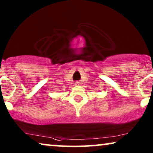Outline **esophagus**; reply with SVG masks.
I'll return each mask as SVG.
<instances>
[{"instance_id":"34e87169","label":"esophagus","mask_w":153,"mask_h":153,"mask_svg":"<svg viewBox=\"0 0 153 153\" xmlns=\"http://www.w3.org/2000/svg\"><path fill=\"white\" fill-rule=\"evenodd\" d=\"M79 85V82L75 83V85Z\"/></svg>"}]
</instances>
